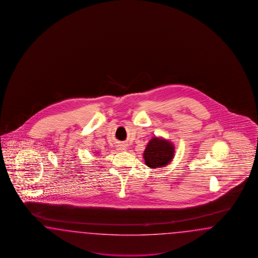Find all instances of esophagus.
I'll list each match as a JSON object with an SVG mask.
<instances>
[{
  "label": "esophagus",
  "instance_id": "34e87169",
  "mask_svg": "<svg viewBox=\"0 0 258 258\" xmlns=\"http://www.w3.org/2000/svg\"><path fill=\"white\" fill-rule=\"evenodd\" d=\"M117 148H118L119 151H122V150H124V145L122 144V143H119V144L117 145Z\"/></svg>",
  "mask_w": 258,
  "mask_h": 258
}]
</instances>
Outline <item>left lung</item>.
Segmentation results:
<instances>
[{
    "label": "left lung",
    "instance_id": "left-lung-1",
    "mask_svg": "<svg viewBox=\"0 0 258 258\" xmlns=\"http://www.w3.org/2000/svg\"><path fill=\"white\" fill-rule=\"evenodd\" d=\"M174 156V147L170 142L154 137L144 152L146 165L151 168L165 166Z\"/></svg>",
    "mask_w": 258,
    "mask_h": 258
}]
</instances>
